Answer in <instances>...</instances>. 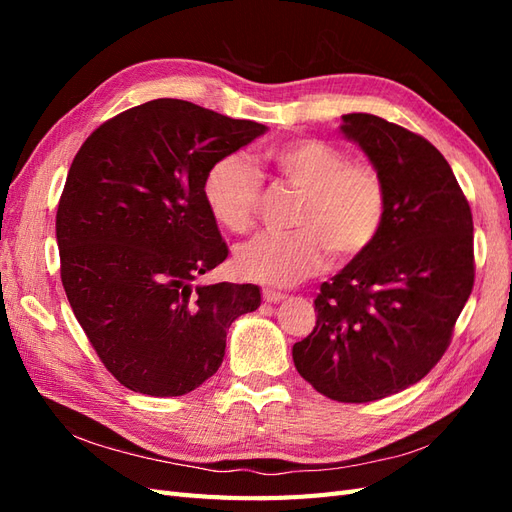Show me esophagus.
<instances>
[{
	"mask_svg": "<svg viewBox=\"0 0 512 512\" xmlns=\"http://www.w3.org/2000/svg\"><path fill=\"white\" fill-rule=\"evenodd\" d=\"M262 299H265L267 303H280V301L286 299V294L271 290V288H265V290H262Z\"/></svg>",
	"mask_w": 512,
	"mask_h": 512,
	"instance_id": "34e87169",
	"label": "esophagus"
}]
</instances>
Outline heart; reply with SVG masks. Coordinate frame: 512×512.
<instances>
[{"label":"heart","mask_w":512,"mask_h":512,"mask_svg":"<svg viewBox=\"0 0 512 512\" xmlns=\"http://www.w3.org/2000/svg\"><path fill=\"white\" fill-rule=\"evenodd\" d=\"M273 173L301 192L294 232H262L243 243L235 265L247 280L288 286L318 273L329 260L348 262L376 243L386 218V185L376 166L322 138H294L265 153ZM262 177L241 153L215 160L203 179L211 218L230 232L250 230Z\"/></svg>","instance_id":"1"}]
</instances>
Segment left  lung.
Listing matches in <instances>:
<instances>
[{
	"instance_id": "obj_1",
	"label": "left lung",
	"mask_w": 512,
	"mask_h": 512,
	"mask_svg": "<svg viewBox=\"0 0 512 512\" xmlns=\"http://www.w3.org/2000/svg\"><path fill=\"white\" fill-rule=\"evenodd\" d=\"M386 185L376 243L316 297L294 367L324 397L365 404L408 389L442 359L474 286V224L451 166L427 138L367 113L342 117Z\"/></svg>"
}]
</instances>
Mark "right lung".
Listing matches in <instances>:
<instances>
[{
  "label": "right lung",
  "instance_id": "right-lung-1",
  "mask_svg": "<svg viewBox=\"0 0 512 512\" xmlns=\"http://www.w3.org/2000/svg\"><path fill=\"white\" fill-rule=\"evenodd\" d=\"M262 123L160 98L104 121L76 153L57 207L61 284L104 367L134 393L179 397L222 365L254 284L192 286L228 256L203 198L209 166Z\"/></svg>",
  "mask_w": 512,
  "mask_h": 512
}]
</instances>
